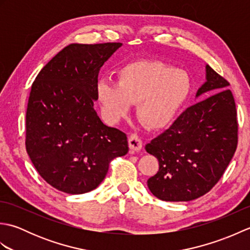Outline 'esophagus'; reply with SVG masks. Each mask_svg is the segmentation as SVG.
Returning <instances> with one entry per match:
<instances>
[{
    "mask_svg": "<svg viewBox=\"0 0 250 250\" xmlns=\"http://www.w3.org/2000/svg\"><path fill=\"white\" fill-rule=\"evenodd\" d=\"M128 143H129L130 150L133 151V152L140 151L142 149V147H143V143H142L141 139L135 134H132V135L129 136Z\"/></svg>",
    "mask_w": 250,
    "mask_h": 250,
    "instance_id": "obj_1",
    "label": "esophagus"
}]
</instances>
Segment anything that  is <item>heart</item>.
I'll use <instances>...</instances> for the list:
<instances>
[{
  "label": "heart",
  "instance_id": "obj_1",
  "mask_svg": "<svg viewBox=\"0 0 250 250\" xmlns=\"http://www.w3.org/2000/svg\"><path fill=\"white\" fill-rule=\"evenodd\" d=\"M189 74L160 61H137L121 68L118 83L101 81L97 95L105 119L116 122L136 103V116L149 129H162L187 101Z\"/></svg>",
  "mask_w": 250,
  "mask_h": 250
}]
</instances>
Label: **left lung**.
I'll return each mask as SVG.
<instances>
[{"instance_id":"1","label":"left lung","mask_w":250,"mask_h":250,"mask_svg":"<svg viewBox=\"0 0 250 250\" xmlns=\"http://www.w3.org/2000/svg\"><path fill=\"white\" fill-rule=\"evenodd\" d=\"M205 83L190 106L162 134L145 146L159 161V171L147 180L150 192L167 202L192 201L221 178L237 146L234 98L229 83L205 65Z\"/></svg>"}]
</instances>
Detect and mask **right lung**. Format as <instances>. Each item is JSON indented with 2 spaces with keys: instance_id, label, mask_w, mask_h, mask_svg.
<instances>
[{
  "instance_id": "obj_1",
  "label": "right lung",
  "mask_w": 250,
  "mask_h": 250,
  "mask_svg": "<svg viewBox=\"0 0 250 250\" xmlns=\"http://www.w3.org/2000/svg\"><path fill=\"white\" fill-rule=\"evenodd\" d=\"M121 46L68 45L32 84L26 151L41 176L62 192L82 194L95 189L109 162L129 151L126 135L104 125L93 107L101 67Z\"/></svg>"
}]
</instances>
